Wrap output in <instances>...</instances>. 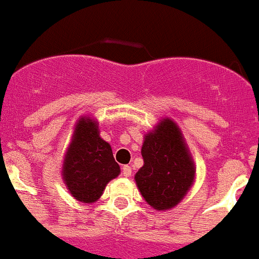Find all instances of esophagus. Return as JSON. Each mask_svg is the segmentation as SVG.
<instances>
[{
	"label": "esophagus",
	"mask_w": 259,
	"mask_h": 259,
	"mask_svg": "<svg viewBox=\"0 0 259 259\" xmlns=\"http://www.w3.org/2000/svg\"><path fill=\"white\" fill-rule=\"evenodd\" d=\"M132 175V167L130 166H123L122 167V177L127 178Z\"/></svg>",
	"instance_id": "34e87169"
}]
</instances>
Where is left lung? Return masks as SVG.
<instances>
[{
	"label": "left lung",
	"mask_w": 259,
	"mask_h": 259,
	"mask_svg": "<svg viewBox=\"0 0 259 259\" xmlns=\"http://www.w3.org/2000/svg\"><path fill=\"white\" fill-rule=\"evenodd\" d=\"M143 166L136 183L143 199L156 210L178 205L192 187L195 164L179 126L170 118L160 119L143 140Z\"/></svg>",
	"instance_id": "8db88e82"
}]
</instances>
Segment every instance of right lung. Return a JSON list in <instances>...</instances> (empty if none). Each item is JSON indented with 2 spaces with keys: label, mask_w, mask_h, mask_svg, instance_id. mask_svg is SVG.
Listing matches in <instances>:
<instances>
[{
  "label": "right lung",
  "mask_w": 259,
  "mask_h": 259,
  "mask_svg": "<svg viewBox=\"0 0 259 259\" xmlns=\"http://www.w3.org/2000/svg\"><path fill=\"white\" fill-rule=\"evenodd\" d=\"M119 172L112 147L100 137L99 122L87 116L79 118L63 160L62 177L69 193L81 203H95Z\"/></svg>",
  "instance_id": "right-lung-1"
}]
</instances>
